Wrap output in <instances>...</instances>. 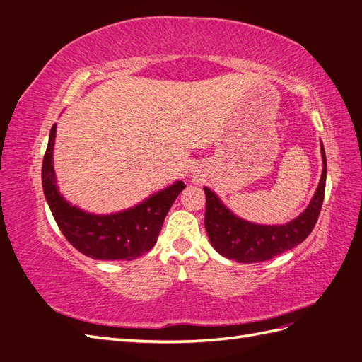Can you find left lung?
Here are the masks:
<instances>
[{
    "label": "left lung",
    "mask_w": 362,
    "mask_h": 362,
    "mask_svg": "<svg viewBox=\"0 0 362 362\" xmlns=\"http://www.w3.org/2000/svg\"><path fill=\"white\" fill-rule=\"evenodd\" d=\"M323 170L311 202L286 225H259L235 216L208 187L205 192V229L211 246L228 259L237 262H261L300 245L319 218L326 187V156L320 144Z\"/></svg>",
    "instance_id": "8db88e82"
}]
</instances>
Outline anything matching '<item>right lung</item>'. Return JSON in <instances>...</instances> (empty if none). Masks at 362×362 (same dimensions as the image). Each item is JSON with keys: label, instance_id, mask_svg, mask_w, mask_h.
I'll use <instances>...</instances> for the list:
<instances>
[{"label": "right lung", "instance_id": "obj_1", "mask_svg": "<svg viewBox=\"0 0 362 362\" xmlns=\"http://www.w3.org/2000/svg\"><path fill=\"white\" fill-rule=\"evenodd\" d=\"M57 125L49 131L48 148L42 163V185L49 210L68 242L93 259H136L157 243L158 234L177 196L185 189L182 181L151 194L140 204L112 214L87 213L63 198L54 170V141Z\"/></svg>", "mask_w": 362, "mask_h": 362}]
</instances>
